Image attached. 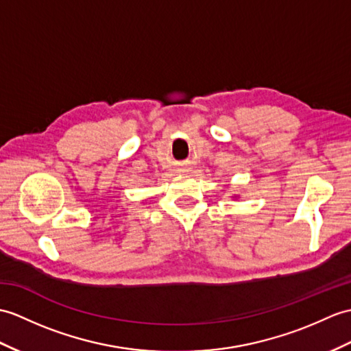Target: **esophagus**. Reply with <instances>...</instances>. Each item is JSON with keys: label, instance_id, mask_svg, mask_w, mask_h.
Masks as SVG:
<instances>
[{"label": "esophagus", "instance_id": "obj_1", "mask_svg": "<svg viewBox=\"0 0 351 351\" xmlns=\"http://www.w3.org/2000/svg\"><path fill=\"white\" fill-rule=\"evenodd\" d=\"M181 172L184 173V172H189V169H181Z\"/></svg>", "mask_w": 351, "mask_h": 351}]
</instances>
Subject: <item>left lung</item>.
<instances>
[{"label":"left lung","mask_w":351,"mask_h":351,"mask_svg":"<svg viewBox=\"0 0 351 351\" xmlns=\"http://www.w3.org/2000/svg\"><path fill=\"white\" fill-rule=\"evenodd\" d=\"M236 197H238V195H234V199H236Z\"/></svg>","instance_id":"obj_1"}]
</instances>
